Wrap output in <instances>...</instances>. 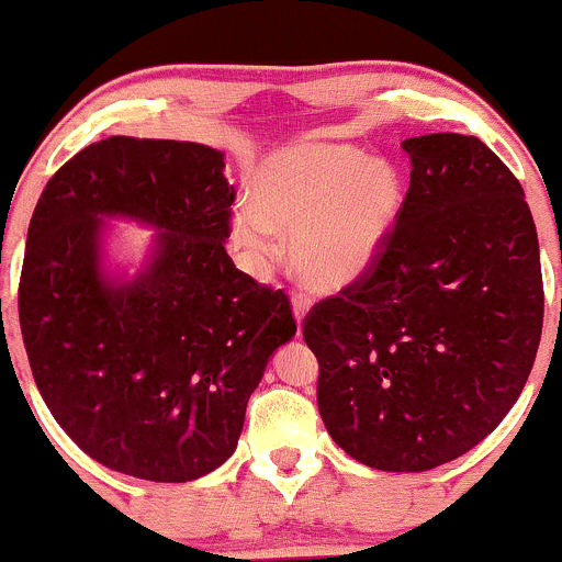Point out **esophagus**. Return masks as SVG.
<instances>
[{"instance_id":"obj_1","label":"esophagus","mask_w":562,"mask_h":562,"mask_svg":"<svg viewBox=\"0 0 562 562\" xmlns=\"http://www.w3.org/2000/svg\"><path fill=\"white\" fill-rule=\"evenodd\" d=\"M292 311H294V318H297V324H303L307 311H311V297L303 292H292Z\"/></svg>"}]
</instances>
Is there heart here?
<instances>
[{
  "label": "heart",
  "mask_w": 562,
  "mask_h": 562,
  "mask_svg": "<svg viewBox=\"0 0 562 562\" xmlns=\"http://www.w3.org/2000/svg\"><path fill=\"white\" fill-rule=\"evenodd\" d=\"M402 201L391 162L370 160L351 144L305 142L259 166L255 203L235 206L231 231L255 265L281 255V233L294 235L300 281L316 292H342L375 268Z\"/></svg>",
  "instance_id": "b5f03b06"
}]
</instances>
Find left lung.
Instances as JSON below:
<instances>
[{
	"label": "left lung",
	"instance_id": "8db88e82",
	"mask_svg": "<svg viewBox=\"0 0 562 562\" xmlns=\"http://www.w3.org/2000/svg\"><path fill=\"white\" fill-rule=\"evenodd\" d=\"M409 190L375 268L311 307L316 400L337 445L428 472L480 445L520 396L544 322L539 238L515 173L476 136L402 142Z\"/></svg>",
	"mask_w": 562,
	"mask_h": 562
}]
</instances>
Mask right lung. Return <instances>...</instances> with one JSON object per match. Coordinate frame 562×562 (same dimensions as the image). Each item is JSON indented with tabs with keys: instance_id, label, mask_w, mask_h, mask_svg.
<instances>
[{
	"instance_id": "right-lung-1",
	"label": "right lung",
	"mask_w": 562,
	"mask_h": 562,
	"mask_svg": "<svg viewBox=\"0 0 562 562\" xmlns=\"http://www.w3.org/2000/svg\"><path fill=\"white\" fill-rule=\"evenodd\" d=\"M222 171L206 144L101 138L53 173L29 225L18 316L34 383L77 448L138 480L222 467L270 356L297 331L286 294L227 257ZM104 215L161 231L134 282L100 270Z\"/></svg>"
}]
</instances>
